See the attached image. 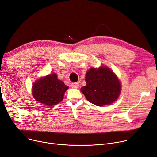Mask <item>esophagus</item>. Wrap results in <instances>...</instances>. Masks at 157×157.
<instances>
[{
  "instance_id": "esophagus-1",
  "label": "esophagus",
  "mask_w": 157,
  "mask_h": 157,
  "mask_svg": "<svg viewBox=\"0 0 157 157\" xmlns=\"http://www.w3.org/2000/svg\"><path fill=\"white\" fill-rule=\"evenodd\" d=\"M71 87L73 88H78L79 84L78 82H73L71 84Z\"/></svg>"
}]
</instances>
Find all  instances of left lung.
<instances>
[{"instance_id": "left-lung-1", "label": "left lung", "mask_w": 157, "mask_h": 157, "mask_svg": "<svg viewBox=\"0 0 157 157\" xmlns=\"http://www.w3.org/2000/svg\"><path fill=\"white\" fill-rule=\"evenodd\" d=\"M86 86L81 88L86 99L96 106L110 105L119 97L121 85L115 74L102 66L91 68L86 75Z\"/></svg>"}]
</instances>
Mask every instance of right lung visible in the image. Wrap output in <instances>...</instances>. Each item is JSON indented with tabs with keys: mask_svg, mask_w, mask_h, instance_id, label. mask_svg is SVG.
I'll list each match as a JSON object with an SVG mask.
<instances>
[{
	"mask_svg": "<svg viewBox=\"0 0 157 157\" xmlns=\"http://www.w3.org/2000/svg\"><path fill=\"white\" fill-rule=\"evenodd\" d=\"M68 89V87L54 73L36 82L33 86V95L37 101L52 106L63 100L64 94Z\"/></svg>",
	"mask_w": 157,
	"mask_h": 157,
	"instance_id": "obj_1",
	"label": "right lung"
}]
</instances>
